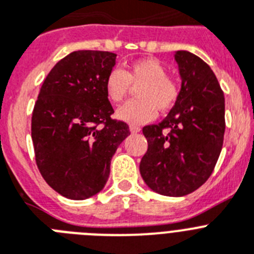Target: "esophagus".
Segmentation results:
<instances>
[{"mask_svg": "<svg viewBox=\"0 0 254 254\" xmlns=\"http://www.w3.org/2000/svg\"><path fill=\"white\" fill-rule=\"evenodd\" d=\"M129 129H130V133H139L140 131V127H137V125H130V127H129Z\"/></svg>", "mask_w": 254, "mask_h": 254, "instance_id": "esophagus-1", "label": "esophagus"}]
</instances>
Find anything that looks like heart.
Instances as JSON below:
<instances>
[{
	"label": "heart",
	"instance_id": "obj_1",
	"mask_svg": "<svg viewBox=\"0 0 254 254\" xmlns=\"http://www.w3.org/2000/svg\"><path fill=\"white\" fill-rule=\"evenodd\" d=\"M137 89V101L120 107L116 117L131 125L148 123L161 112L170 110L178 98L176 82L167 76V68L157 59L144 58L135 61L123 71L115 68L106 78V93L114 103L123 102L131 86Z\"/></svg>",
	"mask_w": 254,
	"mask_h": 254
}]
</instances>
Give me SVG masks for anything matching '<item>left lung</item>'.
Instances as JSON below:
<instances>
[{
	"label": "left lung",
	"mask_w": 254,
	"mask_h": 254,
	"mask_svg": "<svg viewBox=\"0 0 254 254\" xmlns=\"http://www.w3.org/2000/svg\"><path fill=\"white\" fill-rule=\"evenodd\" d=\"M174 61L180 94L161 123L143 127L148 150L139 172L152 191L178 197L204 185L216 167L225 134V97L203 59L180 50Z\"/></svg>",
	"instance_id": "1"
}]
</instances>
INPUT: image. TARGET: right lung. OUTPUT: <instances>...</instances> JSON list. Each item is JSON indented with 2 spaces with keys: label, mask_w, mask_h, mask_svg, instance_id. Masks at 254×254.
<instances>
[{
  "label": "right lung",
  "mask_w": 254,
  "mask_h": 254,
  "mask_svg": "<svg viewBox=\"0 0 254 254\" xmlns=\"http://www.w3.org/2000/svg\"><path fill=\"white\" fill-rule=\"evenodd\" d=\"M116 57L97 50L68 54L45 78L35 104L36 163L49 186L67 199L101 192L112 156L130 134L127 124L111 119L114 108L106 93Z\"/></svg>",
  "instance_id": "right-lung-1"
}]
</instances>
